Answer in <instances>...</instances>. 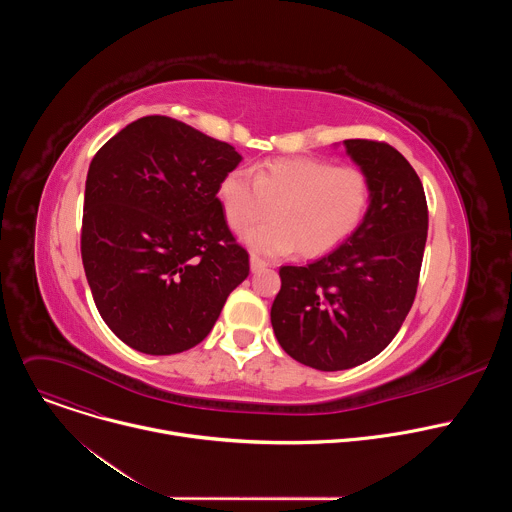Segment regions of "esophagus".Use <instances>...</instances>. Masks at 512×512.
I'll return each mask as SVG.
<instances>
[{
	"label": "esophagus",
	"instance_id": "34e87169",
	"mask_svg": "<svg viewBox=\"0 0 512 512\" xmlns=\"http://www.w3.org/2000/svg\"><path fill=\"white\" fill-rule=\"evenodd\" d=\"M265 267H269V261H265V259L257 257V255H251V269H253V271H261V269H265Z\"/></svg>",
	"mask_w": 512,
	"mask_h": 512
}]
</instances>
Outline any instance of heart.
<instances>
[{
	"label": "heart",
	"mask_w": 512,
	"mask_h": 512,
	"mask_svg": "<svg viewBox=\"0 0 512 512\" xmlns=\"http://www.w3.org/2000/svg\"><path fill=\"white\" fill-rule=\"evenodd\" d=\"M227 223L245 233L271 214L275 221L251 231L247 243L263 255L298 251L318 257L340 247L362 223L371 204L369 176L356 166L318 158L265 162L255 176L231 170L218 184Z\"/></svg>",
	"instance_id": "b5f03b06"
}]
</instances>
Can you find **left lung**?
I'll use <instances>...</instances> for the list:
<instances>
[{
	"label": "left lung",
	"mask_w": 512,
	"mask_h": 512,
	"mask_svg": "<svg viewBox=\"0 0 512 512\" xmlns=\"http://www.w3.org/2000/svg\"><path fill=\"white\" fill-rule=\"evenodd\" d=\"M344 145L369 176V210L332 253L283 265L271 306L281 348L318 371L352 369L389 346L413 306L427 241V200L411 164L385 141Z\"/></svg>",
	"instance_id": "8db88e82"
}]
</instances>
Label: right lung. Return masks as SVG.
<instances>
[{"label": "right lung", "instance_id": "obj_1", "mask_svg": "<svg viewBox=\"0 0 512 512\" xmlns=\"http://www.w3.org/2000/svg\"><path fill=\"white\" fill-rule=\"evenodd\" d=\"M227 141L164 115L141 117L95 154L81 255L111 332L145 354L202 342L249 275L218 184L239 166Z\"/></svg>", "mask_w": 512, "mask_h": 512}]
</instances>
